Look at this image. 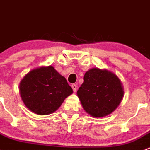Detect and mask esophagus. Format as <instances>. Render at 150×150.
Wrapping results in <instances>:
<instances>
[{
	"mask_svg": "<svg viewBox=\"0 0 150 150\" xmlns=\"http://www.w3.org/2000/svg\"><path fill=\"white\" fill-rule=\"evenodd\" d=\"M71 87H72V90H73L74 92H75L77 91V89H78V87H77V86L75 84H72V86H71Z\"/></svg>",
	"mask_w": 150,
	"mask_h": 150,
	"instance_id": "esophagus-1",
	"label": "esophagus"
}]
</instances>
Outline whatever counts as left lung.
<instances>
[{"mask_svg":"<svg viewBox=\"0 0 150 150\" xmlns=\"http://www.w3.org/2000/svg\"><path fill=\"white\" fill-rule=\"evenodd\" d=\"M83 79L77 94L85 111L96 117L112 112L123 96L122 83L117 75L105 69L93 68L86 72Z\"/></svg>","mask_w":150,"mask_h":150,"instance_id":"1","label":"left lung"}]
</instances>
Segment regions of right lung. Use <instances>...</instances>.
<instances>
[{
	"label": "right lung",
	"instance_id": "add662e5",
	"mask_svg": "<svg viewBox=\"0 0 150 150\" xmlns=\"http://www.w3.org/2000/svg\"><path fill=\"white\" fill-rule=\"evenodd\" d=\"M19 91L25 106L40 115L55 112L72 93L66 78L52 66L30 71L21 81Z\"/></svg>",
	"mask_w": 150,
	"mask_h": 150
}]
</instances>
